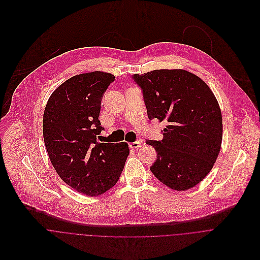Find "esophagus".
<instances>
[{
	"label": "esophagus",
	"instance_id": "1",
	"mask_svg": "<svg viewBox=\"0 0 260 260\" xmlns=\"http://www.w3.org/2000/svg\"><path fill=\"white\" fill-rule=\"evenodd\" d=\"M141 142L140 141H134V142H131V143H129V146L131 147V148H133V149H136V148H138V147H140L141 146Z\"/></svg>",
	"mask_w": 260,
	"mask_h": 260
}]
</instances>
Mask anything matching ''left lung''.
Returning <instances> with one entry per match:
<instances>
[{
  "label": "left lung",
  "mask_w": 260,
  "mask_h": 260,
  "mask_svg": "<svg viewBox=\"0 0 260 260\" xmlns=\"http://www.w3.org/2000/svg\"><path fill=\"white\" fill-rule=\"evenodd\" d=\"M149 120L166 121L162 140H146L157 151L150 171L176 190L193 187L208 174L220 151L222 117L207 84L183 70L133 75Z\"/></svg>",
  "instance_id": "left-lung-1"
}]
</instances>
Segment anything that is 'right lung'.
I'll return each mask as SVG.
<instances>
[{"label": "right lung", "instance_id": "1", "mask_svg": "<svg viewBox=\"0 0 260 260\" xmlns=\"http://www.w3.org/2000/svg\"><path fill=\"white\" fill-rule=\"evenodd\" d=\"M115 76L102 72L67 80L50 96L43 135L50 161L72 188L95 197L119 180L129 154L126 142L97 141L105 128L98 120L101 99Z\"/></svg>", "mask_w": 260, "mask_h": 260}]
</instances>
